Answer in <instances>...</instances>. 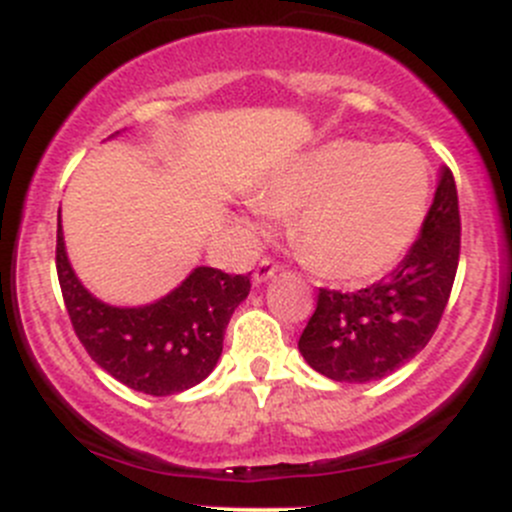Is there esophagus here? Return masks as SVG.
I'll return each instance as SVG.
<instances>
[{"mask_svg":"<svg viewBox=\"0 0 512 512\" xmlns=\"http://www.w3.org/2000/svg\"><path fill=\"white\" fill-rule=\"evenodd\" d=\"M277 275V265H275V260H272V257H262L260 262H257V267H255V282H265V280H270V277H275Z\"/></svg>","mask_w":512,"mask_h":512,"instance_id":"34e87169","label":"esophagus"}]
</instances>
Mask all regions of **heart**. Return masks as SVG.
Instances as JSON below:
<instances>
[{
  "label": "heart",
  "mask_w": 512,
  "mask_h": 512,
  "mask_svg": "<svg viewBox=\"0 0 512 512\" xmlns=\"http://www.w3.org/2000/svg\"><path fill=\"white\" fill-rule=\"evenodd\" d=\"M428 198L431 175L414 146L334 141L277 170L257 203L292 215L289 240L314 272L364 282L406 255Z\"/></svg>",
  "instance_id": "1"
}]
</instances>
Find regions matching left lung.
Masks as SVG:
<instances>
[{"instance_id": "1", "label": "left lung", "mask_w": 512, "mask_h": 512, "mask_svg": "<svg viewBox=\"0 0 512 512\" xmlns=\"http://www.w3.org/2000/svg\"><path fill=\"white\" fill-rule=\"evenodd\" d=\"M461 257V210L453 173L441 170L421 235L404 260L369 287H319L299 352L327 379L364 384L391 374L431 342Z\"/></svg>"}]
</instances>
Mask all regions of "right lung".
I'll return each instance as SVG.
<instances>
[{
  "label": "right lung",
  "instance_id": "add662e5",
  "mask_svg": "<svg viewBox=\"0 0 512 512\" xmlns=\"http://www.w3.org/2000/svg\"><path fill=\"white\" fill-rule=\"evenodd\" d=\"M56 275L76 337L103 371L128 389L170 396L200 384L223 354L225 327L250 294V275L198 267L148 307H108L76 280L56 230Z\"/></svg>",
  "mask_w": 512,
  "mask_h": 512
}]
</instances>
